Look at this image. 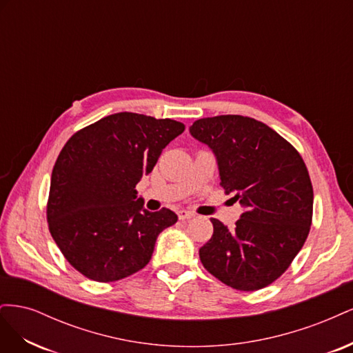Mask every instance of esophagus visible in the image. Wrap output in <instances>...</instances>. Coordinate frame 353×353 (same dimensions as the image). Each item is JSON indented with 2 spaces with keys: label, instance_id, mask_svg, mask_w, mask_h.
Masks as SVG:
<instances>
[{
  "label": "esophagus",
  "instance_id": "1",
  "mask_svg": "<svg viewBox=\"0 0 353 353\" xmlns=\"http://www.w3.org/2000/svg\"><path fill=\"white\" fill-rule=\"evenodd\" d=\"M178 218L181 219V221H185V219H191V218H194V213L193 212H188V210H179L178 212Z\"/></svg>",
  "mask_w": 353,
  "mask_h": 353
}]
</instances>
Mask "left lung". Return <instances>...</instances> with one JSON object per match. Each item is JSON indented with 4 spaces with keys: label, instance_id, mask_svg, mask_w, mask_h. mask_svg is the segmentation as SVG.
I'll return each mask as SVG.
<instances>
[{
    "label": "left lung",
    "instance_id": "obj_1",
    "mask_svg": "<svg viewBox=\"0 0 353 353\" xmlns=\"http://www.w3.org/2000/svg\"><path fill=\"white\" fill-rule=\"evenodd\" d=\"M190 134L215 153L221 185L244 212L234 230L212 218L200 248L203 266L236 290L274 283L303 248L311 230L314 190L296 148L268 125L240 114L199 119Z\"/></svg>",
    "mask_w": 353,
    "mask_h": 353
}]
</instances>
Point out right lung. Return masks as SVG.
I'll return each mask as SVG.
<instances>
[{"mask_svg": "<svg viewBox=\"0 0 353 353\" xmlns=\"http://www.w3.org/2000/svg\"><path fill=\"white\" fill-rule=\"evenodd\" d=\"M184 123L131 112L73 134L52 168L47 221L66 261L90 280L110 283L150 262L157 236L178 216L148 212L135 185Z\"/></svg>", "mask_w": 353, "mask_h": 353, "instance_id": "add662e5", "label": "right lung"}]
</instances>
